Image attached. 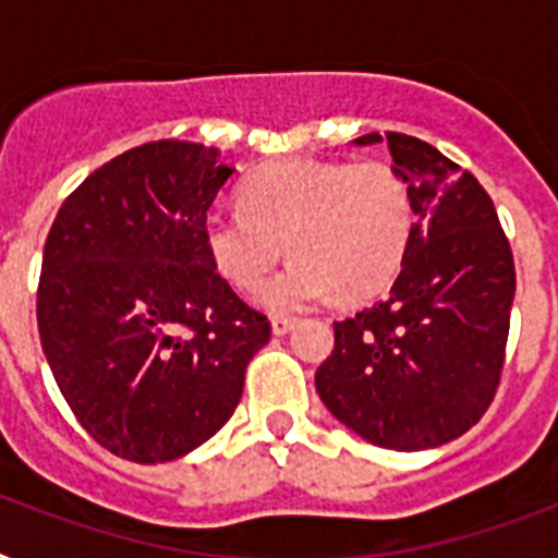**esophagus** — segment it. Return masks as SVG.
I'll use <instances>...</instances> for the list:
<instances>
[{"label": "esophagus", "instance_id": "esophagus-1", "mask_svg": "<svg viewBox=\"0 0 558 558\" xmlns=\"http://www.w3.org/2000/svg\"><path fill=\"white\" fill-rule=\"evenodd\" d=\"M295 324L298 318H292V315H275V318H271V332H275V336H287L289 330H295Z\"/></svg>", "mask_w": 558, "mask_h": 558}]
</instances>
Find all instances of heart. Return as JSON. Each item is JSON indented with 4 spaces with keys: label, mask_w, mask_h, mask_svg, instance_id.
Here are the masks:
<instances>
[{
    "label": "heart",
    "mask_w": 558,
    "mask_h": 558,
    "mask_svg": "<svg viewBox=\"0 0 558 558\" xmlns=\"http://www.w3.org/2000/svg\"><path fill=\"white\" fill-rule=\"evenodd\" d=\"M236 208H210L202 243L214 269L257 292L287 252L295 257L263 292L269 310L330 298L365 301L390 287L414 234L405 177L379 159L269 161L245 177Z\"/></svg>",
    "instance_id": "b5f03b06"
}]
</instances>
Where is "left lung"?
<instances>
[{"label":"left lung","instance_id":"obj_1","mask_svg":"<svg viewBox=\"0 0 558 558\" xmlns=\"http://www.w3.org/2000/svg\"><path fill=\"white\" fill-rule=\"evenodd\" d=\"M362 135L356 144H376ZM414 199V234L388 298L332 324L315 371L332 416L381 449L466 434L501 385L515 263L489 193L432 144L385 133Z\"/></svg>","mask_w":558,"mask_h":558}]
</instances>
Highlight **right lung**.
I'll return each instance as SVG.
<instances>
[{
    "mask_svg": "<svg viewBox=\"0 0 558 558\" xmlns=\"http://www.w3.org/2000/svg\"><path fill=\"white\" fill-rule=\"evenodd\" d=\"M231 173L205 144H142L83 179L48 231L39 341L77 423L116 458L165 463L214 437L269 341V318L202 243Z\"/></svg>",
    "mask_w": 558,
    "mask_h": 558,
    "instance_id": "right-lung-1",
    "label": "right lung"
}]
</instances>
